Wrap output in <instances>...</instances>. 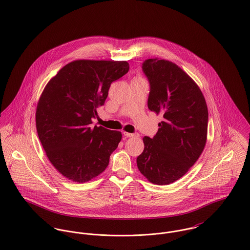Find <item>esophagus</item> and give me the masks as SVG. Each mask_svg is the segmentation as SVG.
I'll return each mask as SVG.
<instances>
[{"label": "esophagus", "instance_id": "1", "mask_svg": "<svg viewBox=\"0 0 250 250\" xmlns=\"http://www.w3.org/2000/svg\"><path fill=\"white\" fill-rule=\"evenodd\" d=\"M124 135L125 136V137H134V136H136V134H133V133H128V132H124Z\"/></svg>", "mask_w": 250, "mask_h": 250}]
</instances>
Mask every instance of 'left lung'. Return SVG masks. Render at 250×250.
I'll return each instance as SVG.
<instances>
[{"mask_svg":"<svg viewBox=\"0 0 250 250\" xmlns=\"http://www.w3.org/2000/svg\"><path fill=\"white\" fill-rule=\"evenodd\" d=\"M143 71L150 84L147 106L163 121L153 138H143L137 167L149 182L167 185L181 178L201 155L208 108L198 85L175 63L154 57L144 62Z\"/></svg>","mask_w":250,"mask_h":250,"instance_id":"8db88e82","label":"left lung"}]
</instances>
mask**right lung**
I'll list each match as a JSON object with an SVG mask.
<instances>
[{
  "label": "right lung",
  "instance_id": "1",
  "mask_svg": "<svg viewBox=\"0 0 250 250\" xmlns=\"http://www.w3.org/2000/svg\"><path fill=\"white\" fill-rule=\"evenodd\" d=\"M129 70L126 61L74 60L45 86L35 112L39 140L52 165L78 183L100 175L122 140L120 131L91 126L113 82Z\"/></svg>",
  "mask_w": 250,
  "mask_h": 250
}]
</instances>
